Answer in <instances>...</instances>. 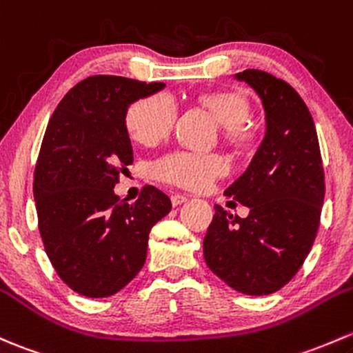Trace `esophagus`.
Here are the masks:
<instances>
[{"label":"esophagus","instance_id":"1","mask_svg":"<svg viewBox=\"0 0 353 353\" xmlns=\"http://www.w3.org/2000/svg\"><path fill=\"white\" fill-rule=\"evenodd\" d=\"M170 201H172L174 206H179L183 205V203L188 201V196H183V194H174L172 198H170Z\"/></svg>","mask_w":353,"mask_h":353}]
</instances>
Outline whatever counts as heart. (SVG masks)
Here are the masks:
<instances>
[{
  "label": "heart",
  "mask_w": 353,
  "mask_h": 353,
  "mask_svg": "<svg viewBox=\"0 0 353 353\" xmlns=\"http://www.w3.org/2000/svg\"><path fill=\"white\" fill-rule=\"evenodd\" d=\"M203 106L213 114L214 120L228 130L233 142L247 143L254 137V130L247 121L250 106L239 91L208 92L201 96ZM177 117V105L172 96L165 92L147 96L130 106L127 128L135 142L145 147L161 143L170 133ZM228 164L221 155L194 154V152H172L154 164V176L164 183L186 189H203L216 177L223 176Z\"/></svg>",
  "instance_id": "heart-1"
}]
</instances>
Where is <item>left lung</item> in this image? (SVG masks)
<instances>
[{
  "label": "left lung",
  "instance_id": "1",
  "mask_svg": "<svg viewBox=\"0 0 353 353\" xmlns=\"http://www.w3.org/2000/svg\"><path fill=\"white\" fill-rule=\"evenodd\" d=\"M233 79L261 98L265 132L250 164L225 189L248 208V216L214 206L203 254L230 288L264 296L288 284L313 247L325 199L323 165L314 121L294 89L257 69Z\"/></svg>",
  "mask_w": 353,
  "mask_h": 353
}]
</instances>
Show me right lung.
<instances>
[{"instance_id": "right-lung-1", "label": "right lung", "mask_w": 353, "mask_h": 353, "mask_svg": "<svg viewBox=\"0 0 353 353\" xmlns=\"http://www.w3.org/2000/svg\"><path fill=\"white\" fill-rule=\"evenodd\" d=\"M165 84L92 76L76 84L52 114L33 179L39 230L55 272L77 294L108 298L142 270L148 233L170 199L145 186L135 203L113 191L133 164L130 105Z\"/></svg>"}]
</instances>
